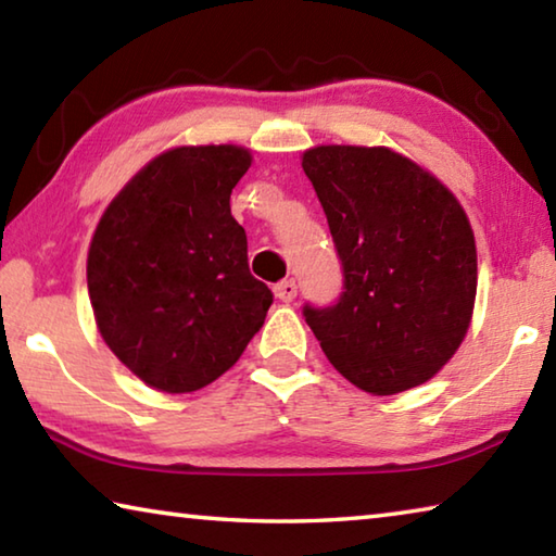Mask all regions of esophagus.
Here are the masks:
<instances>
[{
	"mask_svg": "<svg viewBox=\"0 0 556 556\" xmlns=\"http://www.w3.org/2000/svg\"><path fill=\"white\" fill-rule=\"evenodd\" d=\"M275 296L279 301H294V296H296V281L294 279L279 281V285L275 287Z\"/></svg>",
	"mask_w": 556,
	"mask_h": 556,
	"instance_id": "esophagus-1",
	"label": "esophagus"
}]
</instances>
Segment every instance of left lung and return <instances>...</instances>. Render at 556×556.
Instances as JSON below:
<instances>
[{
  "label": "left lung",
  "mask_w": 556,
  "mask_h": 556,
  "mask_svg": "<svg viewBox=\"0 0 556 556\" xmlns=\"http://www.w3.org/2000/svg\"><path fill=\"white\" fill-rule=\"evenodd\" d=\"M301 166L345 277L338 304L304 306L306 324L355 388L384 397L425 384L473 316L478 257L464 205L388 147H312Z\"/></svg>",
  "instance_id": "1"
}]
</instances>
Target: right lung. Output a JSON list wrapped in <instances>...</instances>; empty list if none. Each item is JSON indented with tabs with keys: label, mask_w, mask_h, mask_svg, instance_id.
I'll return each mask as SVG.
<instances>
[{
	"label": "right lung",
	"mask_w": 556,
	"mask_h": 556,
	"mask_svg": "<svg viewBox=\"0 0 556 556\" xmlns=\"http://www.w3.org/2000/svg\"><path fill=\"white\" fill-rule=\"evenodd\" d=\"M252 164L238 144L174 147L129 178L88 250L98 331L149 388L195 392L230 370L271 304L250 275L230 193Z\"/></svg>",
	"instance_id": "1"
}]
</instances>
